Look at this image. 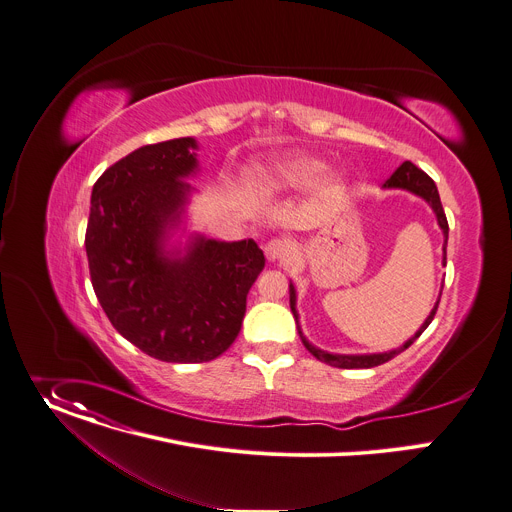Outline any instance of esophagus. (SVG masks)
<instances>
[{
	"label": "esophagus",
	"instance_id": "esophagus-1",
	"mask_svg": "<svg viewBox=\"0 0 512 512\" xmlns=\"http://www.w3.org/2000/svg\"><path fill=\"white\" fill-rule=\"evenodd\" d=\"M292 255V243L288 239L275 237L265 243V257L269 261H284Z\"/></svg>",
	"mask_w": 512,
	"mask_h": 512
}]
</instances>
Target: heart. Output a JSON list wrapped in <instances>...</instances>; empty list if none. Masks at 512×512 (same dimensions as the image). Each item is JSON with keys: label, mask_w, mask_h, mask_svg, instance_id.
<instances>
[{"label": "heart", "mask_w": 512, "mask_h": 512, "mask_svg": "<svg viewBox=\"0 0 512 512\" xmlns=\"http://www.w3.org/2000/svg\"><path fill=\"white\" fill-rule=\"evenodd\" d=\"M320 167L322 165L316 159L306 155L277 157L259 165L255 169V179L267 190L298 188V185L308 183L320 171Z\"/></svg>", "instance_id": "1"}]
</instances>
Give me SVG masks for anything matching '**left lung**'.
<instances>
[{
	"label": "left lung",
	"mask_w": 512,
	"mask_h": 512,
	"mask_svg": "<svg viewBox=\"0 0 512 512\" xmlns=\"http://www.w3.org/2000/svg\"><path fill=\"white\" fill-rule=\"evenodd\" d=\"M384 188H400V190H408V192H412V194H416V196H421L423 200H427L429 204H431V208L435 210V214H437V222H439V226H441V230H443V235H445V245H443V263H445V259H447V237H449V224H447V216H445V210H443V206H441V198H439V192H437V185H435V181L423 171V169H418L414 163H410V161H404L386 181H384ZM439 300H441V294H439ZM439 300H437V304H435V308L431 310V314L427 316V320L423 322V327L418 329L416 333H414V337L412 339H408L402 347H398V349H394V351H388V353H374V355H337V353H327V351H320V349H316L312 343H308L306 341V337L302 335V331H300V324H298V312H296V290H294V286L290 284V308H292V314H294V318H296V324H298V335H300V339H302V343H304V347L318 359V361H324V363H329V365H333V367H341V369H363V367H376V365H382V363H386V361H390L392 357H396L398 353H402L404 349H408L418 337H421L423 333H425V329L429 327L431 324V320L435 318V312H437V306H439Z\"/></svg>",
	"instance_id": "1"
}]
</instances>
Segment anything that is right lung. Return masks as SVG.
I'll use <instances>...</instances> for the list:
<instances>
[{"mask_svg": "<svg viewBox=\"0 0 512 512\" xmlns=\"http://www.w3.org/2000/svg\"><path fill=\"white\" fill-rule=\"evenodd\" d=\"M190 136L147 145L94 183L85 230L91 286L112 327L143 353L202 363L237 339L247 294L265 267L255 241L196 237L183 257L165 253L198 169Z\"/></svg>", "mask_w": 512, "mask_h": 512, "instance_id": "obj_1", "label": "right lung"}]
</instances>
